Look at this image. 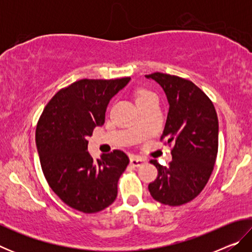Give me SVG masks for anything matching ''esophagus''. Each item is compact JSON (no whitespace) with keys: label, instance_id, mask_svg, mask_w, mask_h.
Listing matches in <instances>:
<instances>
[{"label":"esophagus","instance_id":"1","mask_svg":"<svg viewBox=\"0 0 252 252\" xmlns=\"http://www.w3.org/2000/svg\"><path fill=\"white\" fill-rule=\"evenodd\" d=\"M146 162H147V159H144V158H141V157L133 156L130 158V163L133 165V167H140V165L144 164Z\"/></svg>","mask_w":252,"mask_h":252}]
</instances>
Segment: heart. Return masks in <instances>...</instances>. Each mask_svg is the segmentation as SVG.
<instances>
[{
	"mask_svg": "<svg viewBox=\"0 0 252 252\" xmlns=\"http://www.w3.org/2000/svg\"><path fill=\"white\" fill-rule=\"evenodd\" d=\"M147 94H149V92H147V91H141L138 94V97H136V100L138 99H140V97H143V96H146Z\"/></svg>",
	"mask_w": 252,
	"mask_h": 252,
	"instance_id": "b5f03b06",
	"label": "heart"
}]
</instances>
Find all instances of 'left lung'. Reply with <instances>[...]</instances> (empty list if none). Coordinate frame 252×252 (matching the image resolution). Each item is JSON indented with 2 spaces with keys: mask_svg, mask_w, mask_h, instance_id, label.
Wrapping results in <instances>:
<instances>
[{
  "mask_svg": "<svg viewBox=\"0 0 252 252\" xmlns=\"http://www.w3.org/2000/svg\"><path fill=\"white\" fill-rule=\"evenodd\" d=\"M161 85L169 102L161 140L172 144L168 167L151 160L158 177L149 185L152 198L168 206H181L198 197L206 187L218 153V117L211 100L189 80L177 75H146Z\"/></svg>",
  "mask_w": 252,
  "mask_h": 252,
  "instance_id": "obj_1",
  "label": "left lung"
}]
</instances>
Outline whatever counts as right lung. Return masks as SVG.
<instances>
[{
	"label": "right lung",
	"mask_w": 252,
	"mask_h": 252,
	"mask_svg": "<svg viewBox=\"0 0 252 252\" xmlns=\"http://www.w3.org/2000/svg\"><path fill=\"white\" fill-rule=\"evenodd\" d=\"M130 80L76 81L55 93L37 122L42 171L54 193L75 210L99 212L117 198L118 181L129 158L114 150L94 160L88 151V136L103 126L110 100Z\"/></svg>",
	"instance_id": "right-lung-1"
}]
</instances>
